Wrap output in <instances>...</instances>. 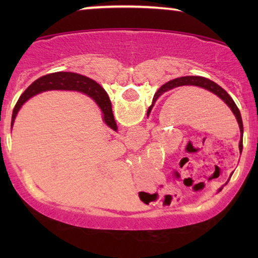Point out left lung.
Returning <instances> with one entry per match:
<instances>
[{"mask_svg": "<svg viewBox=\"0 0 258 258\" xmlns=\"http://www.w3.org/2000/svg\"><path fill=\"white\" fill-rule=\"evenodd\" d=\"M182 86H197V87H201L203 88V89L206 90H209L211 93L216 95L221 98L222 101L224 102L225 104L228 105L229 108L231 109V111L234 112L236 119H237L238 122V125H239V132H241V140H239V151H242L243 149V122H242V116H241V112H239L237 105L235 104V102L232 98L230 97V95H229L227 91H225L223 88L218 86L213 81L206 79V77H201V76H184V77H179V79H175L172 81H169L168 83H165L162 86L160 89L157 90V93L155 94V100L158 96H161L162 94L165 93V91L170 90V89H174L176 87H182ZM151 108H153V104L150 105L149 109H148V114H149Z\"/></svg>", "mask_w": 258, "mask_h": 258, "instance_id": "left-lung-1", "label": "left lung"}]
</instances>
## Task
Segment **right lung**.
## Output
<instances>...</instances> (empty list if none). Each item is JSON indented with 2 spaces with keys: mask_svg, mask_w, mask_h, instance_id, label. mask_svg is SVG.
Wrapping results in <instances>:
<instances>
[{
  "mask_svg": "<svg viewBox=\"0 0 258 258\" xmlns=\"http://www.w3.org/2000/svg\"><path fill=\"white\" fill-rule=\"evenodd\" d=\"M47 90H76L87 94L101 108L102 112H103V119L107 123V125L110 126L111 129L117 130V125H116L114 115H112L111 102L109 100L108 94L105 93L103 88L95 82L94 80L89 79V77L80 75V74L64 72L52 73L42 76L27 88L26 91L21 95V97L19 98L13 110L12 126L14 124V121H15L17 112H19L20 108L22 107L24 102L29 100L30 97L35 96L36 94Z\"/></svg>",
  "mask_w": 258,
  "mask_h": 258,
  "instance_id": "obj_1",
  "label": "right lung"
}]
</instances>
